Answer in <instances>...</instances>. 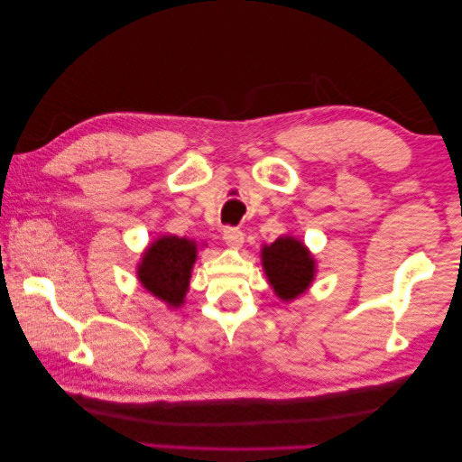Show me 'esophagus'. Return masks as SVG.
<instances>
[{"label":"esophagus","instance_id":"34e87169","mask_svg":"<svg viewBox=\"0 0 462 462\" xmlns=\"http://www.w3.org/2000/svg\"><path fill=\"white\" fill-rule=\"evenodd\" d=\"M223 239L229 247H241L244 245V233L239 229H233V226H226L223 231Z\"/></svg>","mask_w":462,"mask_h":462}]
</instances>
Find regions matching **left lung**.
<instances>
[{"instance_id": "obj_1", "label": "left lung", "mask_w": 462, "mask_h": 462, "mask_svg": "<svg viewBox=\"0 0 462 462\" xmlns=\"http://www.w3.org/2000/svg\"><path fill=\"white\" fill-rule=\"evenodd\" d=\"M260 258L270 289L281 300L291 302L311 289L317 262L300 239L292 236L278 237L274 244L262 245Z\"/></svg>"}]
</instances>
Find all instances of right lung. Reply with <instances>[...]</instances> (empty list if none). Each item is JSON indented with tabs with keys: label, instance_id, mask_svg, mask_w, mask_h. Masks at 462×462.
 Listing matches in <instances>:
<instances>
[{
	"label": "right lung",
	"instance_id": "add662e5",
	"mask_svg": "<svg viewBox=\"0 0 462 462\" xmlns=\"http://www.w3.org/2000/svg\"><path fill=\"white\" fill-rule=\"evenodd\" d=\"M199 247L194 239L178 236H160L151 241L137 263V278L143 289L170 309L184 305Z\"/></svg>",
	"mask_w": 462,
	"mask_h": 462
}]
</instances>
